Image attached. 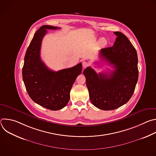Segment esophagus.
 I'll return each instance as SVG.
<instances>
[{"mask_svg":"<svg viewBox=\"0 0 156 156\" xmlns=\"http://www.w3.org/2000/svg\"><path fill=\"white\" fill-rule=\"evenodd\" d=\"M82 65H83V67L84 69H85L89 65V63L87 62H86V61H83V63H82Z\"/></svg>","mask_w":156,"mask_h":156,"instance_id":"obj_1","label":"esophagus"}]
</instances>
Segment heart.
Segmentation results:
<instances>
[{"label": "heart", "instance_id": "b5f03b06", "mask_svg": "<svg viewBox=\"0 0 156 156\" xmlns=\"http://www.w3.org/2000/svg\"><path fill=\"white\" fill-rule=\"evenodd\" d=\"M101 44H106V41L105 40V39H101Z\"/></svg>", "mask_w": 156, "mask_h": 156}]
</instances>
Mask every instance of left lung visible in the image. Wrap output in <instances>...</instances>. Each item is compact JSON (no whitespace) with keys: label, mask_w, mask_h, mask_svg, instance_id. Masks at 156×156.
I'll list each match as a JSON object with an SVG mask.
<instances>
[{"label":"left lung","mask_w":156,"mask_h":156,"mask_svg":"<svg viewBox=\"0 0 156 156\" xmlns=\"http://www.w3.org/2000/svg\"><path fill=\"white\" fill-rule=\"evenodd\" d=\"M114 46L101 49V58L112 65L109 73H97L89 66L83 71L90 101L96 107L110 110L126 104L134 93L138 80L137 52L128 37L120 32Z\"/></svg>","instance_id":"1"}]
</instances>
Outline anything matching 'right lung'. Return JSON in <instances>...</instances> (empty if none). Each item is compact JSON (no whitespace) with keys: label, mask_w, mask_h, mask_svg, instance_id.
Instances as JSON below:
<instances>
[{"label":"right lung","mask_w":156,"mask_h":156,"mask_svg":"<svg viewBox=\"0 0 156 156\" xmlns=\"http://www.w3.org/2000/svg\"><path fill=\"white\" fill-rule=\"evenodd\" d=\"M59 28L44 25L36 32L25 54L22 70L23 82L31 99L52 110L61 109L68 104L72 87L82 70V63H80L73 67L54 72L42 61L41 43L47 30Z\"/></svg>","instance_id":"1"}]
</instances>
